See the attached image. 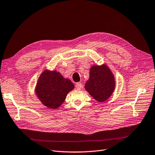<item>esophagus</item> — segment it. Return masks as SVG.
<instances>
[{
  "label": "esophagus",
  "mask_w": 155,
  "mask_h": 155,
  "mask_svg": "<svg viewBox=\"0 0 155 155\" xmlns=\"http://www.w3.org/2000/svg\"><path fill=\"white\" fill-rule=\"evenodd\" d=\"M75 87H76V88H77V89L80 90V89H81V88H82V83H81V82H78V83L76 84Z\"/></svg>",
  "instance_id": "esophagus-1"
}]
</instances>
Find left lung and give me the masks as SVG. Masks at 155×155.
I'll return each instance as SVG.
<instances>
[{
	"label": "left lung",
	"instance_id": "8db88e82",
	"mask_svg": "<svg viewBox=\"0 0 155 155\" xmlns=\"http://www.w3.org/2000/svg\"><path fill=\"white\" fill-rule=\"evenodd\" d=\"M115 79L110 70L105 64L91 68L89 78L85 89L99 102L107 100L115 88Z\"/></svg>",
	"mask_w": 155,
	"mask_h": 155
}]
</instances>
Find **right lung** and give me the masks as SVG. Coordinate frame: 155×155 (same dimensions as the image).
<instances>
[{"instance_id": "right-lung-1", "label": "right lung", "mask_w": 155, "mask_h": 155, "mask_svg": "<svg viewBox=\"0 0 155 155\" xmlns=\"http://www.w3.org/2000/svg\"><path fill=\"white\" fill-rule=\"evenodd\" d=\"M74 87L70 80L64 78L60 73L45 70L39 78L35 91L44 105L51 109H56Z\"/></svg>"}]
</instances>
